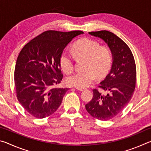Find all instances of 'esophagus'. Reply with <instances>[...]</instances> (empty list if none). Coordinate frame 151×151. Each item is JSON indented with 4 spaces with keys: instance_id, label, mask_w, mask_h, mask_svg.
I'll list each match as a JSON object with an SVG mask.
<instances>
[{
    "instance_id": "esophagus-1",
    "label": "esophagus",
    "mask_w": 151,
    "mask_h": 151,
    "mask_svg": "<svg viewBox=\"0 0 151 151\" xmlns=\"http://www.w3.org/2000/svg\"><path fill=\"white\" fill-rule=\"evenodd\" d=\"M76 89H77V90H78V91H84L86 90V89L84 88H77V87H76Z\"/></svg>"
}]
</instances>
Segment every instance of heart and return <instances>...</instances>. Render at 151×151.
<instances>
[{
    "label": "heart",
    "instance_id": "heart-1",
    "mask_svg": "<svg viewBox=\"0 0 151 151\" xmlns=\"http://www.w3.org/2000/svg\"><path fill=\"white\" fill-rule=\"evenodd\" d=\"M73 52L77 59H84L83 71L73 74L66 78V83L71 86L85 88L95 78L105 76L111 69L112 55L111 49L101 46L99 42L88 38L82 39L73 45ZM60 65L64 72L74 70V58L70 52L64 50L60 57Z\"/></svg>",
    "mask_w": 151,
    "mask_h": 151
}]
</instances>
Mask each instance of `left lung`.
<instances>
[{
  "instance_id": "8db88e82",
  "label": "left lung",
  "mask_w": 151,
  "mask_h": 151,
  "mask_svg": "<svg viewBox=\"0 0 151 151\" xmlns=\"http://www.w3.org/2000/svg\"><path fill=\"white\" fill-rule=\"evenodd\" d=\"M88 33L103 39L112 55L111 71L99 86L104 93L93 89V99L85 105L94 118L107 121L119 114L131 101L136 86V65L130 48L114 33L108 30Z\"/></svg>"
}]
</instances>
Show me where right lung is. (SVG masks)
Returning <instances> with one entry per match:
<instances>
[{"label":"right lung","instance_id":"right-lung-1","mask_svg":"<svg viewBox=\"0 0 151 151\" xmlns=\"http://www.w3.org/2000/svg\"><path fill=\"white\" fill-rule=\"evenodd\" d=\"M81 30H47L24 45L17 58L14 85L18 101L37 119L54 113L62 103L67 88H57L63 78L60 57Z\"/></svg>","mask_w":151,"mask_h":151}]
</instances>
